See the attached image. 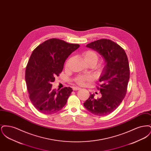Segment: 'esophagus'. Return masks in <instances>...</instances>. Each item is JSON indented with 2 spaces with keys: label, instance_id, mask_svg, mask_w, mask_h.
Returning <instances> with one entry per match:
<instances>
[{
  "label": "esophagus",
  "instance_id": "34e87169",
  "mask_svg": "<svg viewBox=\"0 0 151 151\" xmlns=\"http://www.w3.org/2000/svg\"><path fill=\"white\" fill-rule=\"evenodd\" d=\"M72 89H73V91H78V90L80 89V88L79 87H73Z\"/></svg>",
  "mask_w": 151,
  "mask_h": 151
}]
</instances>
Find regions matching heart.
<instances>
[{
	"mask_svg": "<svg viewBox=\"0 0 151 151\" xmlns=\"http://www.w3.org/2000/svg\"><path fill=\"white\" fill-rule=\"evenodd\" d=\"M84 59L86 63H91L95 65L98 61V55L97 54L92 50L86 51L83 53ZM68 63V61L67 62V65ZM92 80V78L90 76H79L75 79V81L80 86L84 85L86 81H91Z\"/></svg>",
	"mask_w": 151,
	"mask_h": 151,
	"instance_id": "obj_1",
	"label": "heart"
}]
</instances>
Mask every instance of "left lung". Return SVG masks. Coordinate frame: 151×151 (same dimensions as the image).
Here are the masks:
<instances>
[{
	"label": "left lung",
	"mask_w": 151,
	"mask_h": 151,
	"mask_svg": "<svg viewBox=\"0 0 151 151\" xmlns=\"http://www.w3.org/2000/svg\"><path fill=\"white\" fill-rule=\"evenodd\" d=\"M103 58L105 65L99 79L102 96L95 99L94 94L84 103L94 115L104 116L114 111L124 99L129 79V60L124 50L111 40L101 39L86 45Z\"/></svg>",
	"instance_id": "obj_1"
}]
</instances>
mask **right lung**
I'll return each mask as SVG.
<instances>
[{
	"label": "right lung",
	"mask_w": 151,
	"mask_h": 151,
	"mask_svg": "<svg viewBox=\"0 0 151 151\" xmlns=\"http://www.w3.org/2000/svg\"><path fill=\"white\" fill-rule=\"evenodd\" d=\"M79 46L51 38L40 44L32 53L26 68L25 81L30 101L41 113H55L66 104L72 88L65 87L57 91L52 89L51 83L62 71L67 58Z\"/></svg>",
	"instance_id": "obj_1"
}]
</instances>
